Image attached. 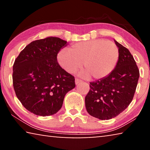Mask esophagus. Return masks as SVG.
Returning a JSON list of instances; mask_svg holds the SVG:
<instances>
[{
  "instance_id": "obj_1",
  "label": "esophagus",
  "mask_w": 150,
  "mask_h": 150,
  "mask_svg": "<svg viewBox=\"0 0 150 150\" xmlns=\"http://www.w3.org/2000/svg\"><path fill=\"white\" fill-rule=\"evenodd\" d=\"M75 84L77 85V84H79V83L81 82V81L80 79H75Z\"/></svg>"
}]
</instances>
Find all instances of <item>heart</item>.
I'll return each instance as SVG.
<instances>
[{"mask_svg":"<svg viewBox=\"0 0 150 150\" xmlns=\"http://www.w3.org/2000/svg\"><path fill=\"white\" fill-rule=\"evenodd\" d=\"M119 50L115 43L103 39L87 40L73 44L67 51H60L57 56L59 65L73 73L83 63L80 75L91 79H100L112 71L117 63Z\"/></svg>","mask_w":150,"mask_h":150,"instance_id":"1","label":"heart"}]
</instances>
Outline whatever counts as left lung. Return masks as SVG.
I'll return each mask as SVG.
<instances>
[{"instance_id":"left-lung-1","label":"left lung","mask_w":150,"mask_h":150,"mask_svg":"<svg viewBox=\"0 0 150 150\" xmlns=\"http://www.w3.org/2000/svg\"><path fill=\"white\" fill-rule=\"evenodd\" d=\"M119 57L115 69L106 77L90 83L85 107L91 116L109 120L123 112L133 99L139 72L132 55L115 40Z\"/></svg>"}]
</instances>
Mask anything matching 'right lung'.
Returning <instances> with one entry per match:
<instances>
[{"label":"right lung","mask_w":150,"mask_h":150,"mask_svg":"<svg viewBox=\"0 0 150 150\" xmlns=\"http://www.w3.org/2000/svg\"><path fill=\"white\" fill-rule=\"evenodd\" d=\"M67 42L57 37L35 40L26 45L13 65V87L28 110L38 116L57 113L75 78L58 64L57 55Z\"/></svg>","instance_id":"add662e5"}]
</instances>
